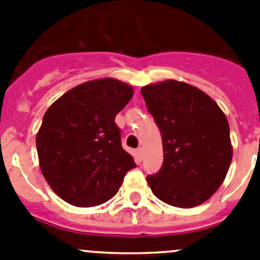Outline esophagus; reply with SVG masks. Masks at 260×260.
Wrapping results in <instances>:
<instances>
[{"mask_svg": "<svg viewBox=\"0 0 260 260\" xmlns=\"http://www.w3.org/2000/svg\"><path fill=\"white\" fill-rule=\"evenodd\" d=\"M135 158H137L138 162L142 161V158H143V150H142V148H138V150L135 151Z\"/></svg>", "mask_w": 260, "mask_h": 260, "instance_id": "esophagus-1", "label": "esophagus"}]
</instances>
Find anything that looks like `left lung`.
<instances>
[{
  "label": "left lung",
  "mask_w": 260,
  "mask_h": 260,
  "mask_svg": "<svg viewBox=\"0 0 260 260\" xmlns=\"http://www.w3.org/2000/svg\"><path fill=\"white\" fill-rule=\"evenodd\" d=\"M141 92L164 151L161 169L147 177L151 190L174 207L204 203L225 180L233 156L224 112L207 93L183 82L148 84Z\"/></svg>",
  "instance_id": "8db88e82"
}]
</instances>
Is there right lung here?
<instances>
[{"mask_svg": "<svg viewBox=\"0 0 260 260\" xmlns=\"http://www.w3.org/2000/svg\"><path fill=\"white\" fill-rule=\"evenodd\" d=\"M133 92L132 86L113 78L89 80L48 108L36 148L41 173L59 198L77 207L104 203L137 167L121 146L114 122Z\"/></svg>", "mask_w": 260, "mask_h": 260, "instance_id": "add662e5", "label": "right lung"}]
</instances>
